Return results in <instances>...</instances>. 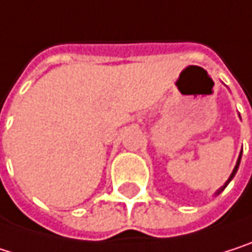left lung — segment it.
<instances>
[{
    "mask_svg": "<svg viewBox=\"0 0 252 252\" xmlns=\"http://www.w3.org/2000/svg\"><path fill=\"white\" fill-rule=\"evenodd\" d=\"M241 157H242V151H241V154H239V157H238V161H236V166H235V169H233V172H232V175L229 176V179L226 181V184H224V185H223L221 188L219 189V190H217L216 193H220V192H221L223 189H224V188H226V187H227V185H229V182H230V181L233 179V176H235V175H236V172H238V167H239V163H241Z\"/></svg>",
    "mask_w": 252,
    "mask_h": 252,
    "instance_id": "1",
    "label": "left lung"
}]
</instances>
